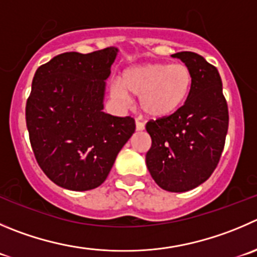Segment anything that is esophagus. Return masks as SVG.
Listing matches in <instances>:
<instances>
[{"label":"esophagus","mask_w":257,"mask_h":257,"mask_svg":"<svg viewBox=\"0 0 257 257\" xmlns=\"http://www.w3.org/2000/svg\"><path fill=\"white\" fill-rule=\"evenodd\" d=\"M145 128V124L140 121H136V131H143Z\"/></svg>","instance_id":"esophagus-1"}]
</instances>
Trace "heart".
Segmentation results:
<instances>
[{"instance_id":"obj_1","label":"heart","mask_w":257,"mask_h":257,"mask_svg":"<svg viewBox=\"0 0 257 257\" xmlns=\"http://www.w3.org/2000/svg\"><path fill=\"white\" fill-rule=\"evenodd\" d=\"M194 75L185 64L146 63L124 69L112 94L119 99H139L140 109L153 119L175 116L187 104Z\"/></svg>"}]
</instances>
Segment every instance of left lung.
<instances>
[{
    "instance_id": "left-lung-1",
    "label": "left lung",
    "mask_w": 257,
    "mask_h": 257,
    "mask_svg": "<svg viewBox=\"0 0 257 257\" xmlns=\"http://www.w3.org/2000/svg\"><path fill=\"white\" fill-rule=\"evenodd\" d=\"M190 68L194 85L187 104L167 119H150L146 165L156 184L187 192L206 182L218 165L228 130V107L214 65L192 51L173 54Z\"/></svg>"
}]
</instances>
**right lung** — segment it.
I'll return each instance as SVG.
<instances>
[{
    "instance_id": "right-lung-1",
    "label": "right lung",
    "mask_w": 257,
    "mask_h": 257,
    "mask_svg": "<svg viewBox=\"0 0 257 257\" xmlns=\"http://www.w3.org/2000/svg\"><path fill=\"white\" fill-rule=\"evenodd\" d=\"M116 48L63 53L40 65L26 102V126L39 167L69 190L94 189L135 133V119L104 113V80Z\"/></svg>"
}]
</instances>
